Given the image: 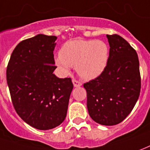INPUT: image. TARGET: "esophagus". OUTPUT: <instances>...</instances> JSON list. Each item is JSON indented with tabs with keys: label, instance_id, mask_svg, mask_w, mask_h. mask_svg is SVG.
<instances>
[{
	"label": "esophagus",
	"instance_id": "obj_1",
	"mask_svg": "<svg viewBox=\"0 0 150 150\" xmlns=\"http://www.w3.org/2000/svg\"><path fill=\"white\" fill-rule=\"evenodd\" d=\"M73 86H74V87H78V86H81V81H77V80H76V79H73Z\"/></svg>",
	"mask_w": 150,
	"mask_h": 150
}]
</instances>
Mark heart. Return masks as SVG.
<instances>
[{"label":"heart","mask_w":150,"mask_h":150,"mask_svg":"<svg viewBox=\"0 0 150 150\" xmlns=\"http://www.w3.org/2000/svg\"><path fill=\"white\" fill-rule=\"evenodd\" d=\"M109 48L101 40L77 39L65 42L54 58V62L64 73L76 66L78 75L86 80L94 79L108 64Z\"/></svg>","instance_id":"heart-1"}]
</instances>
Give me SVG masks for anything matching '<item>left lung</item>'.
Segmentation results:
<instances>
[{
	"label": "left lung",
	"instance_id": "left-lung-1",
	"mask_svg": "<svg viewBox=\"0 0 150 150\" xmlns=\"http://www.w3.org/2000/svg\"><path fill=\"white\" fill-rule=\"evenodd\" d=\"M108 64L100 76L84 83L87 109L96 122L113 126L124 120L136 105L141 87L138 55L119 35H107Z\"/></svg>",
	"mask_w": 150,
	"mask_h": 150
}]
</instances>
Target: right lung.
<instances>
[{"label":"right lung","instance_id":"add662e5","mask_svg":"<svg viewBox=\"0 0 150 150\" xmlns=\"http://www.w3.org/2000/svg\"><path fill=\"white\" fill-rule=\"evenodd\" d=\"M55 36L38 34L19 42L11 54L6 80L12 104L26 123L50 130L64 121L73 88L70 77L53 72Z\"/></svg>","mask_w":150,"mask_h":150}]
</instances>
